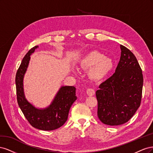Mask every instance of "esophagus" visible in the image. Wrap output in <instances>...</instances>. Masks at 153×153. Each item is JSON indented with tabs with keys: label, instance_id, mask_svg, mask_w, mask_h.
Here are the masks:
<instances>
[{
	"label": "esophagus",
	"instance_id": "esophagus-1",
	"mask_svg": "<svg viewBox=\"0 0 153 153\" xmlns=\"http://www.w3.org/2000/svg\"><path fill=\"white\" fill-rule=\"evenodd\" d=\"M87 94L89 96H93L95 94V91L92 89H88L87 90Z\"/></svg>",
	"mask_w": 153,
	"mask_h": 153
}]
</instances>
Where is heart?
I'll list each match as a JSON object with an SVG mask.
<instances>
[{
	"label": "heart",
	"instance_id": "obj_1",
	"mask_svg": "<svg viewBox=\"0 0 153 153\" xmlns=\"http://www.w3.org/2000/svg\"><path fill=\"white\" fill-rule=\"evenodd\" d=\"M80 66L84 69H91L90 76L92 79L100 81L104 79L112 71L113 60L105 57L98 51L93 50L87 53L80 62Z\"/></svg>",
	"mask_w": 153,
	"mask_h": 153
}]
</instances>
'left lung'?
I'll return each mask as SVG.
<instances>
[{"instance_id":"8db88e82","label":"left lung","mask_w":153,"mask_h":153,"mask_svg":"<svg viewBox=\"0 0 153 153\" xmlns=\"http://www.w3.org/2000/svg\"><path fill=\"white\" fill-rule=\"evenodd\" d=\"M121 55L113 75L96 92L98 117L103 124L118 126L127 123L141 103L143 75L136 57L121 45Z\"/></svg>"}]
</instances>
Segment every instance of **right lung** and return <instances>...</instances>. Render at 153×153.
<instances>
[{
    "label": "right lung",
    "instance_id": "right-lung-1",
    "mask_svg": "<svg viewBox=\"0 0 153 153\" xmlns=\"http://www.w3.org/2000/svg\"><path fill=\"white\" fill-rule=\"evenodd\" d=\"M38 46L32 48L23 59L16 74L15 83L17 101L21 110L32 126L41 130L56 129L65 123L69 109L76 100V88L74 86H63L49 107L39 110L34 107L25 98L23 89V78L28 67L30 55Z\"/></svg>",
    "mask_w": 153,
    "mask_h": 153
}]
</instances>
